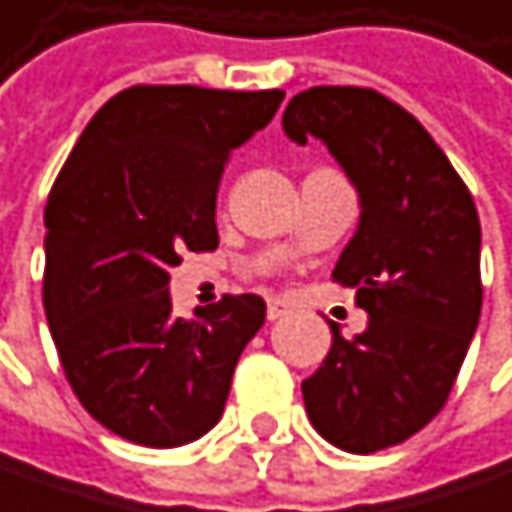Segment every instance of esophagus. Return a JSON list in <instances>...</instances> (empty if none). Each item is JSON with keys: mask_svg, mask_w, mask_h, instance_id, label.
<instances>
[{"mask_svg": "<svg viewBox=\"0 0 512 512\" xmlns=\"http://www.w3.org/2000/svg\"><path fill=\"white\" fill-rule=\"evenodd\" d=\"M288 312H291V306L286 300H268V321H280Z\"/></svg>", "mask_w": 512, "mask_h": 512, "instance_id": "obj_1", "label": "esophagus"}]
</instances>
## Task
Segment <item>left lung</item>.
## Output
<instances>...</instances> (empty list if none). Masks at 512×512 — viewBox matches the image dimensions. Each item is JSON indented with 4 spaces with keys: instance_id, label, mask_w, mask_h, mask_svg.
<instances>
[{
    "instance_id": "8db88e82",
    "label": "left lung",
    "mask_w": 512,
    "mask_h": 512,
    "mask_svg": "<svg viewBox=\"0 0 512 512\" xmlns=\"http://www.w3.org/2000/svg\"><path fill=\"white\" fill-rule=\"evenodd\" d=\"M291 141L318 138L359 191V226L333 280L356 288L365 333L333 345L303 380L312 427L336 448L374 454L436 416L478 330L475 200L416 117L371 88L321 85L283 114Z\"/></svg>"
}]
</instances>
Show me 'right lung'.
Listing matches in <instances>:
<instances>
[{
    "label": "right lung",
    "mask_w": 512,
    "mask_h": 512,
    "mask_svg": "<svg viewBox=\"0 0 512 512\" xmlns=\"http://www.w3.org/2000/svg\"><path fill=\"white\" fill-rule=\"evenodd\" d=\"M286 91L135 85L85 126L43 209V309L76 398L111 433L176 448L224 416L235 362L265 324L259 294L176 318L170 268L215 250L229 153Z\"/></svg>",
    "instance_id": "1"
}]
</instances>
